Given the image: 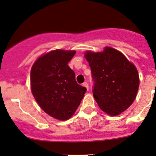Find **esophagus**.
<instances>
[{
    "mask_svg": "<svg viewBox=\"0 0 156 156\" xmlns=\"http://www.w3.org/2000/svg\"><path fill=\"white\" fill-rule=\"evenodd\" d=\"M83 85L84 87H86V88L87 89V90H88V88H89V85H88V83H87V82H85V83H84L83 84Z\"/></svg>",
    "mask_w": 156,
    "mask_h": 156,
    "instance_id": "esophagus-1",
    "label": "esophagus"
}]
</instances>
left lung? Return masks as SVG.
Masks as SVG:
<instances>
[{"instance_id": "8db88e82", "label": "left lung", "mask_w": 156, "mask_h": 156, "mask_svg": "<svg viewBox=\"0 0 156 156\" xmlns=\"http://www.w3.org/2000/svg\"><path fill=\"white\" fill-rule=\"evenodd\" d=\"M94 81L93 94L99 108L111 116L125 111L135 100L139 86L137 69L120 51L106 47L103 52L87 51Z\"/></svg>"}]
</instances>
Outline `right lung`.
I'll return each mask as SVG.
<instances>
[{
	"label": "right lung",
	"mask_w": 156,
	"mask_h": 156,
	"mask_svg": "<svg viewBox=\"0 0 156 156\" xmlns=\"http://www.w3.org/2000/svg\"><path fill=\"white\" fill-rule=\"evenodd\" d=\"M75 51L57 49L41 56L31 70V87L40 108L51 116L67 120L80 105L85 87L76 83L69 62Z\"/></svg>",
	"instance_id": "add662e5"
}]
</instances>
